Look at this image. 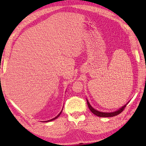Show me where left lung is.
<instances>
[{
  "label": "left lung",
  "instance_id": "1",
  "mask_svg": "<svg viewBox=\"0 0 146 146\" xmlns=\"http://www.w3.org/2000/svg\"><path fill=\"white\" fill-rule=\"evenodd\" d=\"M86 101H87V104H88V107L89 108V109L90 110V111L94 113L95 115H97L98 117H113V116H116L117 115H119V113H120L124 109L125 107H126V105L128 104V103H127L125 105H123L121 108H120L119 109H118L116 111H112V112H102V111H100L98 110H95V108H93L92 107V105L90 104V103L88 102V100L86 99Z\"/></svg>",
  "mask_w": 146,
  "mask_h": 146
}]
</instances>
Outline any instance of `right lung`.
<instances>
[{
  "label": "right lung",
  "instance_id": "add662e5",
  "mask_svg": "<svg viewBox=\"0 0 146 146\" xmlns=\"http://www.w3.org/2000/svg\"><path fill=\"white\" fill-rule=\"evenodd\" d=\"M62 111H63V109H62V110L61 111V112H60V113H59V114L58 115H57L56 117H55L54 118H53V119H51V120H47V121H44V122H51V121H52V120H55V119H56L57 118H58V117L59 116H60V115H61V112H62Z\"/></svg>",
  "mask_w": 146,
  "mask_h": 146
}]
</instances>
